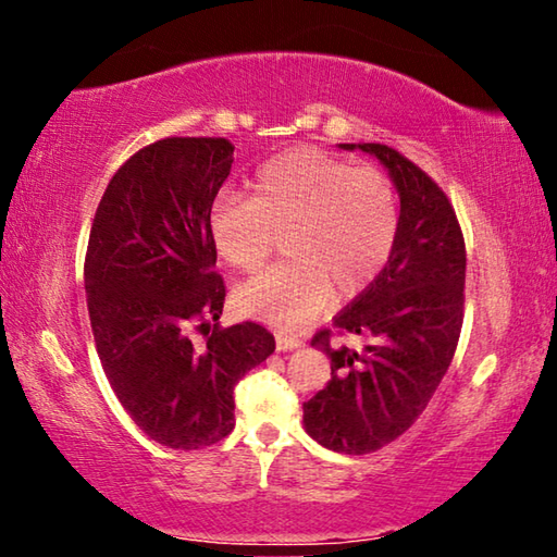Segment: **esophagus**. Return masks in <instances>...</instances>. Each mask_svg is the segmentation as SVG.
Masks as SVG:
<instances>
[{"label":"esophagus","mask_w":557,"mask_h":557,"mask_svg":"<svg viewBox=\"0 0 557 557\" xmlns=\"http://www.w3.org/2000/svg\"><path fill=\"white\" fill-rule=\"evenodd\" d=\"M275 342H277V351H292V348L301 346V338L292 334H277Z\"/></svg>","instance_id":"esophagus-1"}]
</instances>
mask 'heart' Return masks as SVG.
Segmentation results:
<instances>
[{"label": "heart", "instance_id": "1", "mask_svg": "<svg viewBox=\"0 0 557 557\" xmlns=\"http://www.w3.org/2000/svg\"><path fill=\"white\" fill-rule=\"evenodd\" d=\"M209 228L223 262L256 272L285 240L287 258L235 289L240 312L280 326L354 297L388 265L400 235V199L379 166H354L317 147L277 154L252 176L250 196L213 199Z\"/></svg>", "mask_w": 557, "mask_h": 557}]
</instances>
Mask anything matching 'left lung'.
I'll list each match as a JSON object with an SVG mask.
<instances>
[{
    "instance_id": "obj_1",
    "label": "left lung",
    "mask_w": 557,
    "mask_h": 557,
    "mask_svg": "<svg viewBox=\"0 0 557 557\" xmlns=\"http://www.w3.org/2000/svg\"><path fill=\"white\" fill-rule=\"evenodd\" d=\"M358 149L379 157L398 188L400 235L381 275L334 317V331L367 346L332 347V329L312 338L332 358V381L305 403V428L344 455L391 445L428 408L457 351L467 275L465 235L437 182L388 145Z\"/></svg>"
}]
</instances>
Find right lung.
Wrapping results in <instances>:
<instances>
[{"label":"right lung","instance_id":"1","mask_svg":"<svg viewBox=\"0 0 557 557\" xmlns=\"http://www.w3.org/2000/svg\"><path fill=\"white\" fill-rule=\"evenodd\" d=\"M233 149L225 137L157 139L110 178L90 225L83 277L102 371L135 425L172 449L228 437L235 383L275 351L265 326L219 324L209 213Z\"/></svg>","mask_w":557,"mask_h":557}]
</instances>
